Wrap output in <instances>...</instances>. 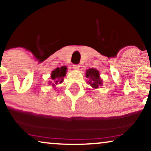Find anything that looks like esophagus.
Instances as JSON below:
<instances>
[{"label":"esophagus","mask_w":151,"mask_h":151,"mask_svg":"<svg viewBox=\"0 0 151 151\" xmlns=\"http://www.w3.org/2000/svg\"><path fill=\"white\" fill-rule=\"evenodd\" d=\"M79 65H77V64H75V65H73V68L74 70H79Z\"/></svg>","instance_id":"esophagus-1"}]
</instances>
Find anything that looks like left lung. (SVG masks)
Masks as SVG:
<instances>
[{"mask_svg":"<svg viewBox=\"0 0 151 151\" xmlns=\"http://www.w3.org/2000/svg\"><path fill=\"white\" fill-rule=\"evenodd\" d=\"M86 77L88 78L89 81L88 83L94 88H98L101 86H102V80L100 79V76L99 72L96 69H88L86 72Z\"/></svg>","mask_w":151,"mask_h":151,"instance_id":"8db88e82","label":"left lung"}]
</instances>
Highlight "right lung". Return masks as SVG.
<instances>
[{"label": "right lung", "mask_w": 151, "mask_h": 151, "mask_svg": "<svg viewBox=\"0 0 151 151\" xmlns=\"http://www.w3.org/2000/svg\"><path fill=\"white\" fill-rule=\"evenodd\" d=\"M67 72V68L63 66L61 68H57L53 70L51 73V81H49V84L55 87V86L61 83L63 81V77L65 76Z\"/></svg>", "instance_id": "obj_1"}]
</instances>
